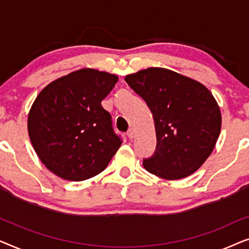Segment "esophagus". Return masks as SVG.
Segmentation results:
<instances>
[{"label": "esophagus", "instance_id": "esophagus-1", "mask_svg": "<svg viewBox=\"0 0 249 249\" xmlns=\"http://www.w3.org/2000/svg\"><path fill=\"white\" fill-rule=\"evenodd\" d=\"M127 136H128L129 139L134 138V137H135V130H134V129H131V128L129 129L128 132H127Z\"/></svg>", "mask_w": 249, "mask_h": 249}]
</instances>
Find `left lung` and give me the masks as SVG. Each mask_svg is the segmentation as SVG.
Here are the masks:
<instances>
[{"instance_id":"1","label":"left lung","mask_w":249,"mask_h":249,"mask_svg":"<svg viewBox=\"0 0 249 249\" xmlns=\"http://www.w3.org/2000/svg\"><path fill=\"white\" fill-rule=\"evenodd\" d=\"M124 80L154 119L158 144L144 168L166 180L193 175L213 152L221 131V111L212 93L199 81L164 68H147Z\"/></svg>"}]
</instances>
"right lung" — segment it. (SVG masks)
Here are the masks:
<instances>
[{
	"mask_svg": "<svg viewBox=\"0 0 249 249\" xmlns=\"http://www.w3.org/2000/svg\"><path fill=\"white\" fill-rule=\"evenodd\" d=\"M119 80L90 68L57 78L37 95L28 134L44 165L60 178L83 181L107 168L122 144L101 102Z\"/></svg>",
	"mask_w": 249,
	"mask_h": 249,
	"instance_id": "1",
	"label": "right lung"
}]
</instances>
